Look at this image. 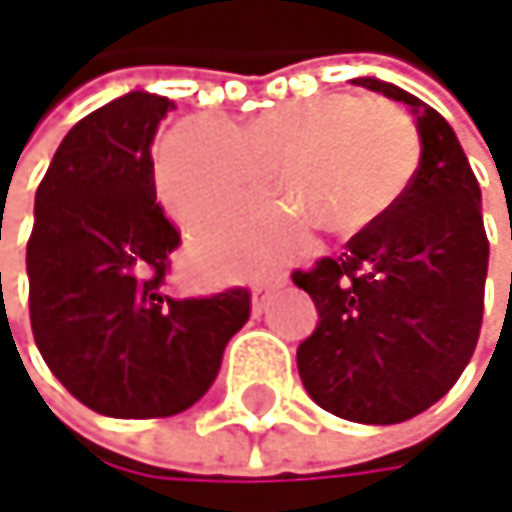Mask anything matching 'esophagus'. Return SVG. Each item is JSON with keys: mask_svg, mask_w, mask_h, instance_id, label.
Returning <instances> with one entry per match:
<instances>
[{"mask_svg": "<svg viewBox=\"0 0 512 512\" xmlns=\"http://www.w3.org/2000/svg\"><path fill=\"white\" fill-rule=\"evenodd\" d=\"M285 282H288V276H285V273H270V276H264L258 285H254V291H251V309H254V312H264L270 291L282 288Z\"/></svg>", "mask_w": 512, "mask_h": 512, "instance_id": "obj_1", "label": "esophagus"}]
</instances>
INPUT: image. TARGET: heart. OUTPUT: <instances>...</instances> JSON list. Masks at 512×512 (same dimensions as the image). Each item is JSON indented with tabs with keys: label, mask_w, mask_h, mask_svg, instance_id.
Here are the masks:
<instances>
[{
	"label": "heart",
	"mask_w": 512,
	"mask_h": 512,
	"mask_svg": "<svg viewBox=\"0 0 512 512\" xmlns=\"http://www.w3.org/2000/svg\"><path fill=\"white\" fill-rule=\"evenodd\" d=\"M267 172L331 233H358L379 221L410 188L419 166V133L391 102L352 93L297 99L248 121L188 118L154 151V188L181 227L239 230L267 209ZM224 254L215 236L197 239Z\"/></svg>",
	"instance_id": "b5f03b06"
}]
</instances>
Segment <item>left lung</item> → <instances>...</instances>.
Wrapping results in <instances>:
<instances>
[{
  "label": "left lung",
  "mask_w": 512,
  "mask_h": 512,
  "mask_svg": "<svg viewBox=\"0 0 512 512\" xmlns=\"http://www.w3.org/2000/svg\"><path fill=\"white\" fill-rule=\"evenodd\" d=\"M355 84L410 105L422 157L404 197L340 258L291 276L318 309L297 370L321 410L397 425L437 404L477 349L489 239L477 175L446 118L388 81Z\"/></svg>",
  "instance_id": "8db88e82"
}]
</instances>
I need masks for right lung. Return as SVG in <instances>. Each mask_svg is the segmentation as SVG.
Returning a JSON list of instances; mask_svg holds the SVG:
<instances>
[{
  "mask_svg": "<svg viewBox=\"0 0 512 512\" xmlns=\"http://www.w3.org/2000/svg\"><path fill=\"white\" fill-rule=\"evenodd\" d=\"M166 96L133 90L60 142L26 242L29 324L51 373L93 413L166 419L209 391L251 297H169L181 236L154 188L151 145Z\"/></svg>",
  "mask_w": 512,
  "mask_h": 512,
  "instance_id": "obj_1",
  "label": "right lung"
}]
</instances>
